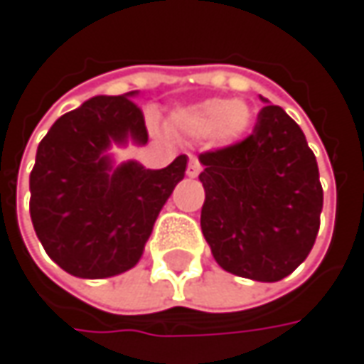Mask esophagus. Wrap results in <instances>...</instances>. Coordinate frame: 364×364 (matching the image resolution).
Wrapping results in <instances>:
<instances>
[{"label":"esophagus","instance_id":"34e87169","mask_svg":"<svg viewBox=\"0 0 364 364\" xmlns=\"http://www.w3.org/2000/svg\"><path fill=\"white\" fill-rule=\"evenodd\" d=\"M200 170H203V166H200V161L196 160V158H190L188 161V170H186V174L190 178H196V176L200 174Z\"/></svg>","mask_w":364,"mask_h":364}]
</instances>
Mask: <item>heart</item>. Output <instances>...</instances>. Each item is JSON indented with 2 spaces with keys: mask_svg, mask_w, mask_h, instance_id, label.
I'll list each match as a JSON object with an SVG mask.
<instances>
[{
  "mask_svg": "<svg viewBox=\"0 0 364 364\" xmlns=\"http://www.w3.org/2000/svg\"><path fill=\"white\" fill-rule=\"evenodd\" d=\"M172 132L190 139H208L220 144H241L253 129V111L243 101L204 99L200 103L178 109L170 115Z\"/></svg>",
  "mask_w": 364,
  "mask_h": 364,
  "instance_id": "obj_1",
  "label": "heart"
}]
</instances>
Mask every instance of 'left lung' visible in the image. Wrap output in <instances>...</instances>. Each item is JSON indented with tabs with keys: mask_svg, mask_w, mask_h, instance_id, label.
Instances as JSON below:
<instances>
[{
	"mask_svg": "<svg viewBox=\"0 0 364 364\" xmlns=\"http://www.w3.org/2000/svg\"><path fill=\"white\" fill-rule=\"evenodd\" d=\"M261 101L247 139L198 156L206 194L200 229L225 272L272 284L312 251L324 194L300 125Z\"/></svg>",
	"mask_w": 364,
	"mask_h": 364,
	"instance_id": "8db88e82",
	"label": "left lung"
}]
</instances>
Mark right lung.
I'll return each mask as SVG.
<instances>
[{"instance_id":"add662e5","label":"right lung","mask_w":364,"mask_h":364,"mask_svg":"<svg viewBox=\"0 0 364 364\" xmlns=\"http://www.w3.org/2000/svg\"><path fill=\"white\" fill-rule=\"evenodd\" d=\"M133 97L137 91L85 101L56 119L36 151L32 225L48 257L75 277L103 279L135 267L161 206L186 172V156L161 170L115 161L113 146L147 144Z\"/></svg>"}]
</instances>
